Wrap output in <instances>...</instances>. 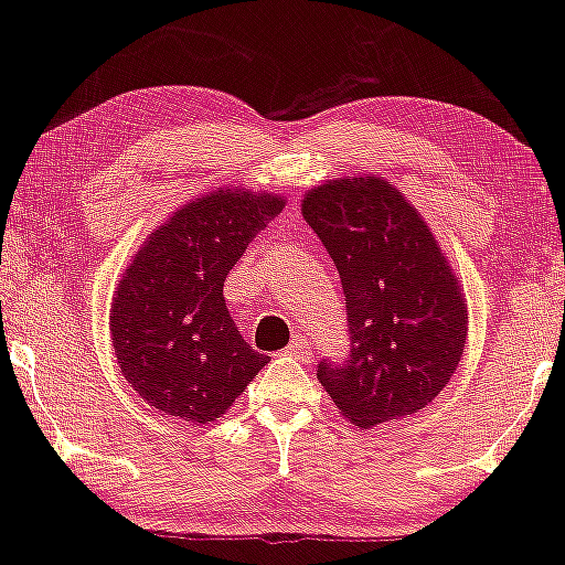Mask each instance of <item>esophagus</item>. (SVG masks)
<instances>
[{"label": "esophagus", "mask_w": 565, "mask_h": 565, "mask_svg": "<svg viewBox=\"0 0 565 565\" xmlns=\"http://www.w3.org/2000/svg\"><path fill=\"white\" fill-rule=\"evenodd\" d=\"M285 351H288L290 356L300 359V362H310V347H308L306 339H292L290 347L285 349Z\"/></svg>", "instance_id": "esophagus-1"}]
</instances>
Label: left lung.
Masks as SVG:
<instances>
[{"mask_svg": "<svg viewBox=\"0 0 565 565\" xmlns=\"http://www.w3.org/2000/svg\"><path fill=\"white\" fill-rule=\"evenodd\" d=\"M302 218L339 269L349 351L318 380L359 428L411 418L461 362L466 298L423 216L377 175L310 188Z\"/></svg>", "mask_w": 565, "mask_h": 565, "instance_id": "left-lung-1", "label": "left lung"}]
</instances>
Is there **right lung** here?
Listing matches in <instances>:
<instances>
[{
  "label": "right lung",
  "instance_id": "obj_1",
  "mask_svg": "<svg viewBox=\"0 0 565 565\" xmlns=\"http://www.w3.org/2000/svg\"><path fill=\"white\" fill-rule=\"evenodd\" d=\"M282 206V195L247 188L206 193L154 228L125 269L109 313L114 354L158 413L222 418L269 362L236 331L224 280Z\"/></svg>",
  "mask_w": 565,
  "mask_h": 565
}]
</instances>
